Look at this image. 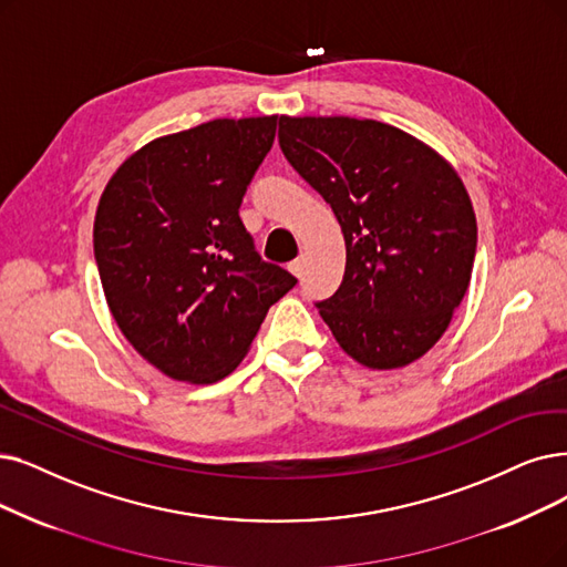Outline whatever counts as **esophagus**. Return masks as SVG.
Instances as JSON below:
<instances>
[{
  "mask_svg": "<svg viewBox=\"0 0 567 567\" xmlns=\"http://www.w3.org/2000/svg\"><path fill=\"white\" fill-rule=\"evenodd\" d=\"M288 269H290L296 277H302V271H305V258H296L292 262H288Z\"/></svg>",
  "mask_w": 567,
  "mask_h": 567,
  "instance_id": "34e87169",
  "label": "esophagus"
}]
</instances>
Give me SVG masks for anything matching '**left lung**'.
Returning a JSON list of instances; mask_svg holds the SVG:
<instances>
[{"instance_id":"8db88e82","label":"left lung","mask_w":567,"mask_h":567,"mask_svg":"<svg viewBox=\"0 0 567 567\" xmlns=\"http://www.w3.org/2000/svg\"><path fill=\"white\" fill-rule=\"evenodd\" d=\"M279 146L344 233V279L316 302L321 319L360 365H410L470 286L477 220L463 181L433 148L377 121L281 118Z\"/></svg>"}]
</instances>
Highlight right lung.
<instances>
[{
    "label": "right lung",
    "instance_id": "add662e5",
    "mask_svg": "<svg viewBox=\"0 0 567 567\" xmlns=\"http://www.w3.org/2000/svg\"><path fill=\"white\" fill-rule=\"evenodd\" d=\"M277 121L218 118L155 140L102 193L93 244L109 309L176 381L228 377L267 309L298 284L260 258L239 218Z\"/></svg>",
    "mask_w": 567,
    "mask_h": 567
}]
</instances>
